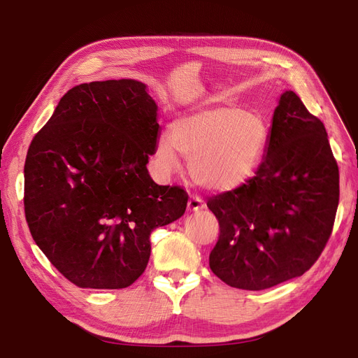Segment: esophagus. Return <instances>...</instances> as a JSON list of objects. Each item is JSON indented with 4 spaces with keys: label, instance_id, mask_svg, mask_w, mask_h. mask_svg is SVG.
I'll return each instance as SVG.
<instances>
[{
    "label": "esophagus",
    "instance_id": "esophagus-1",
    "mask_svg": "<svg viewBox=\"0 0 358 358\" xmlns=\"http://www.w3.org/2000/svg\"><path fill=\"white\" fill-rule=\"evenodd\" d=\"M203 208H204V201H203V199H200V196L192 195L191 199H189V201H187V210L195 212V210H200Z\"/></svg>",
    "mask_w": 358,
    "mask_h": 358
}]
</instances>
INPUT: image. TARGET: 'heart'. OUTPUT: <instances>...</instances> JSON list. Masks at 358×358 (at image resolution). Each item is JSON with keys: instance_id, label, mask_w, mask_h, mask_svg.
<instances>
[{"instance_id": "1", "label": "heart", "mask_w": 358, "mask_h": 358, "mask_svg": "<svg viewBox=\"0 0 358 358\" xmlns=\"http://www.w3.org/2000/svg\"><path fill=\"white\" fill-rule=\"evenodd\" d=\"M266 143L268 124L262 113L231 104L210 106L175 120L169 138L159 140L155 158L159 169L172 172L180 164L177 149L189 159L196 183L229 191L252 177Z\"/></svg>"}]
</instances>
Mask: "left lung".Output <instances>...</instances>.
Segmentation results:
<instances>
[{"mask_svg":"<svg viewBox=\"0 0 358 358\" xmlns=\"http://www.w3.org/2000/svg\"><path fill=\"white\" fill-rule=\"evenodd\" d=\"M338 199V166L326 129L287 90L273 112L257 173L208 200L220 224L212 272L246 291L303 275L331 237Z\"/></svg>","mask_w":358,"mask_h":358,"instance_id":"left-lung-1","label":"left lung"}]
</instances>
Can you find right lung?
Masks as SVG:
<instances>
[{
	"instance_id": "1",
	"label": "right lung",
	"mask_w": 358,
	"mask_h": 358,
	"mask_svg": "<svg viewBox=\"0 0 358 358\" xmlns=\"http://www.w3.org/2000/svg\"><path fill=\"white\" fill-rule=\"evenodd\" d=\"M157 104L135 80L75 86L30 143L24 214L49 262L85 289H121L144 272L150 234L185 214L187 192L148 172Z\"/></svg>"
}]
</instances>
